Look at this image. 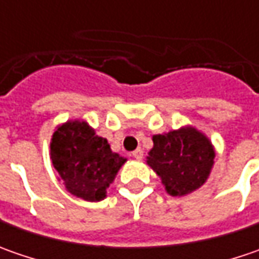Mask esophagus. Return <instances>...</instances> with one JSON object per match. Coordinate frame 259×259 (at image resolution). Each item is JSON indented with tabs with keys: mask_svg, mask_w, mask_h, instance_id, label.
I'll list each match as a JSON object with an SVG mask.
<instances>
[{
	"mask_svg": "<svg viewBox=\"0 0 259 259\" xmlns=\"http://www.w3.org/2000/svg\"><path fill=\"white\" fill-rule=\"evenodd\" d=\"M143 155H144V151H143V148H137L133 151V157L137 158V160H141L143 158Z\"/></svg>",
	"mask_w": 259,
	"mask_h": 259,
	"instance_id": "34e87169",
	"label": "esophagus"
}]
</instances>
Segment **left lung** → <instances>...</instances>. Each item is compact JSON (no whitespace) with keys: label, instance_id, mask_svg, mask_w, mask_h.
<instances>
[{"label":"left lung","instance_id":"obj_1","mask_svg":"<svg viewBox=\"0 0 259 259\" xmlns=\"http://www.w3.org/2000/svg\"><path fill=\"white\" fill-rule=\"evenodd\" d=\"M154 147L147 163L161 177L167 193H192L206 182L213 165L214 151L210 141L194 128H182L153 137Z\"/></svg>","mask_w":259,"mask_h":259}]
</instances>
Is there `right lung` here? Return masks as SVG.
<instances>
[{
  "label": "right lung",
  "instance_id": "add662e5",
  "mask_svg": "<svg viewBox=\"0 0 259 259\" xmlns=\"http://www.w3.org/2000/svg\"><path fill=\"white\" fill-rule=\"evenodd\" d=\"M50 153L67 192L88 202L104 199L108 186L126 161L112 153L105 138L95 135L89 125L79 121L66 122L56 130Z\"/></svg>",
  "mask_w": 259,
  "mask_h": 259
}]
</instances>
